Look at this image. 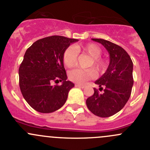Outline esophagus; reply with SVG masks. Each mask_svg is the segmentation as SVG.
<instances>
[{
  "mask_svg": "<svg viewBox=\"0 0 150 150\" xmlns=\"http://www.w3.org/2000/svg\"><path fill=\"white\" fill-rule=\"evenodd\" d=\"M75 86H76V87H79V88H85L86 86L85 85H83V84H78V83H76V84H75Z\"/></svg>",
  "mask_w": 150,
  "mask_h": 150,
  "instance_id": "1",
  "label": "esophagus"
}]
</instances>
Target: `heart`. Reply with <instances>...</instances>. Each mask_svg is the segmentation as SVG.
<instances>
[{
  "label": "heart",
  "mask_w": 150,
  "mask_h": 150,
  "mask_svg": "<svg viewBox=\"0 0 150 150\" xmlns=\"http://www.w3.org/2000/svg\"><path fill=\"white\" fill-rule=\"evenodd\" d=\"M78 53L86 54L91 58L88 67H93L97 73H101L105 69L106 62L101 58L102 50L94 43H86L78 45L74 47H69L64 50L62 56L64 64L67 68H72L77 64ZM91 68L88 69H75L69 72V79L78 84H83L88 80L95 77V72Z\"/></svg>",
  "instance_id": "b5f03b06"
}]
</instances>
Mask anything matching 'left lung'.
<instances>
[{"mask_svg":"<svg viewBox=\"0 0 150 150\" xmlns=\"http://www.w3.org/2000/svg\"><path fill=\"white\" fill-rule=\"evenodd\" d=\"M103 45L110 54V63L106 72L95 81L104 91L94 93L86 100L88 110L100 117H109L123 108L130 97L133 85V62L122 47L103 39H92Z\"/></svg>","mask_w":150,"mask_h":150,"instance_id":"1","label":"left lung"}]
</instances>
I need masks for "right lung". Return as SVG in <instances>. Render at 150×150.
Returning <instances> with one entry per match:
<instances>
[{"label":"right lung","mask_w":150,"mask_h":150,"mask_svg":"<svg viewBox=\"0 0 150 150\" xmlns=\"http://www.w3.org/2000/svg\"><path fill=\"white\" fill-rule=\"evenodd\" d=\"M62 36H51L35 42L27 49L19 68V85L25 100L36 111L52 113L64 105L74 83L67 81L63 53L78 42ZM53 82H62L53 86Z\"/></svg>","instance_id":"right-lung-1"}]
</instances>
